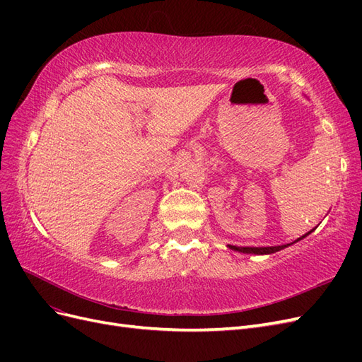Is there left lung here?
Segmentation results:
<instances>
[{
  "label": "left lung",
  "instance_id": "8db88e82",
  "mask_svg": "<svg viewBox=\"0 0 362 362\" xmlns=\"http://www.w3.org/2000/svg\"><path fill=\"white\" fill-rule=\"evenodd\" d=\"M313 231H310V233H306L305 235H302V237H299L298 240H296V242H299V240H302V238H305L306 235L308 234H311ZM287 246H290V245H282V246H269V247H249V246H246V247H242V246H231L229 245V247L231 249H234V250H238V252H243V254H257V255H264V254H273V252H278V250H281V249H284V247H287Z\"/></svg>",
  "mask_w": 362,
  "mask_h": 362
}]
</instances>
